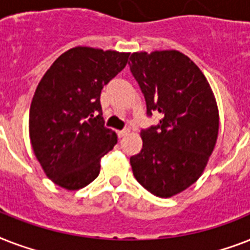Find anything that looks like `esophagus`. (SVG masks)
Segmentation results:
<instances>
[{"instance_id": "1", "label": "esophagus", "mask_w": 250, "mask_h": 250, "mask_svg": "<svg viewBox=\"0 0 250 250\" xmlns=\"http://www.w3.org/2000/svg\"><path fill=\"white\" fill-rule=\"evenodd\" d=\"M129 128H125V129H122V131H118V136L119 137H125L127 136V135H129Z\"/></svg>"}]
</instances>
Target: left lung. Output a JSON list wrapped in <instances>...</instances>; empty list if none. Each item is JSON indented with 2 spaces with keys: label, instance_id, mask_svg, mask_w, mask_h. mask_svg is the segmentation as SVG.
<instances>
[{
  "label": "left lung",
  "instance_id": "left-lung-1",
  "mask_svg": "<svg viewBox=\"0 0 250 250\" xmlns=\"http://www.w3.org/2000/svg\"><path fill=\"white\" fill-rule=\"evenodd\" d=\"M129 60L148 117L161 115L158 125L141 131L143 149L129 162L145 189L171 197L205 170L219 129L217 101L201 70L178 50L137 52Z\"/></svg>",
  "mask_w": 250,
  "mask_h": 250
}]
</instances>
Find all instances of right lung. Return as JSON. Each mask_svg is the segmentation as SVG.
<instances>
[{"label":"right lung","instance_id":"obj_1","mask_svg":"<svg viewBox=\"0 0 250 250\" xmlns=\"http://www.w3.org/2000/svg\"><path fill=\"white\" fill-rule=\"evenodd\" d=\"M129 53L76 46L45 72L29 109V139L53 183L76 190L100 174V161L117 144L104 125L101 89L128 62Z\"/></svg>","mask_w":250,"mask_h":250}]
</instances>
